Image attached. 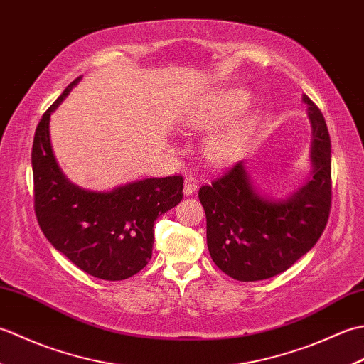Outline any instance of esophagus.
Wrapping results in <instances>:
<instances>
[{
	"instance_id": "obj_1",
	"label": "esophagus",
	"mask_w": 364,
	"mask_h": 364,
	"mask_svg": "<svg viewBox=\"0 0 364 364\" xmlns=\"http://www.w3.org/2000/svg\"><path fill=\"white\" fill-rule=\"evenodd\" d=\"M198 183L192 175H186L184 178V196H192L197 191Z\"/></svg>"
}]
</instances>
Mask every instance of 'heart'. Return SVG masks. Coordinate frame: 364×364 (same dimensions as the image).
Listing matches in <instances>:
<instances>
[{"mask_svg": "<svg viewBox=\"0 0 364 364\" xmlns=\"http://www.w3.org/2000/svg\"><path fill=\"white\" fill-rule=\"evenodd\" d=\"M245 102V95L242 94H233L227 95L222 100L219 107H215L210 114H205L202 119L198 120L200 125L203 127H213L215 123L222 122L223 119L230 117L235 114L239 107ZM252 131V120L250 119H241L227 129L220 131V133L214 134L210 142H208V154L215 162H227L235 159L249 139Z\"/></svg>", "mask_w": 364, "mask_h": 364, "instance_id": "heart-1", "label": "heart"}]
</instances>
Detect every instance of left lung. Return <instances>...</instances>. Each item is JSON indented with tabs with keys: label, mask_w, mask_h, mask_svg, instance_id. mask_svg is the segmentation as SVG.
Here are the masks:
<instances>
[{
	"label": "left lung",
	"mask_w": 364,
	"mask_h": 364,
	"mask_svg": "<svg viewBox=\"0 0 364 364\" xmlns=\"http://www.w3.org/2000/svg\"><path fill=\"white\" fill-rule=\"evenodd\" d=\"M313 128V176L286 200L253 188L239 161L198 191L206 214V242L214 264L239 282L284 272L313 249L331 208V144L319 107L304 95Z\"/></svg>",
	"instance_id": "1"
}]
</instances>
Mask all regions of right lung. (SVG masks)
<instances>
[{
  "label": "right lung",
  "instance_id": "right-lung-1",
  "mask_svg": "<svg viewBox=\"0 0 364 364\" xmlns=\"http://www.w3.org/2000/svg\"><path fill=\"white\" fill-rule=\"evenodd\" d=\"M76 78L42 115L33 153L34 210L45 237L84 272L117 282L151 258L154 220L183 198V176L146 178L109 192L81 189L59 168L50 142V115Z\"/></svg>",
  "mask_w": 364,
  "mask_h": 364
}]
</instances>
